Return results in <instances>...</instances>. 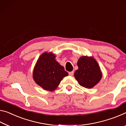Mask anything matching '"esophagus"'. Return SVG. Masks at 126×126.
I'll use <instances>...</instances> for the list:
<instances>
[{
  "label": "esophagus",
  "instance_id": "obj_1",
  "mask_svg": "<svg viewBox=\"0 0 126 126\" xmlns=\"http://www.w3.org/2000/svg\"><path fill=\"white\" fill-rule=\"evenodd\" d=\"M69 74L70 76H73L74 75V71H71V72H69Z\"/></svg>",
  "mask_w": 126,
  "mask_h": 126
}]
</instances>
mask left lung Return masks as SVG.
Instances as JSON below:
<instances>
[{
  "label": "left lung",
  "instance_id": "left-lung-1",
  "mask_svg": "<svg viewBox=\"0 0 126 126\" xmlns=\"http://www.w3.org/2000/svg\"><path fill=\"white\" fill-rule=\"evenodd\" d=\"M77 65L78 69L75 71L74 77L82 87L91 89L100 81L102 73L93 57L81 56L78 60Z\"/></svg>",
  "mask_w": 126,
  "mask_h": 126
}]
</instances>
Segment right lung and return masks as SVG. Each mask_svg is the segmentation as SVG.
Here are the masks:
<instances>
[{"instance_id": "right-lung-1", "label": "right lung", "mask_w": 126, "mask_h": 126, "mask_svg": "<svg viewBox=\"0 0 126 126\" xmlns=\"http://www.w3.org/2000/svg\"><path fill=\"white\" fill-rule=\"evenodd\" d=\"M52 52H45L37 61L33 71L34 81L45 90L54 91L63 78L68 75L64 67L56 60Z\"/></svg>"}]
</instances>
